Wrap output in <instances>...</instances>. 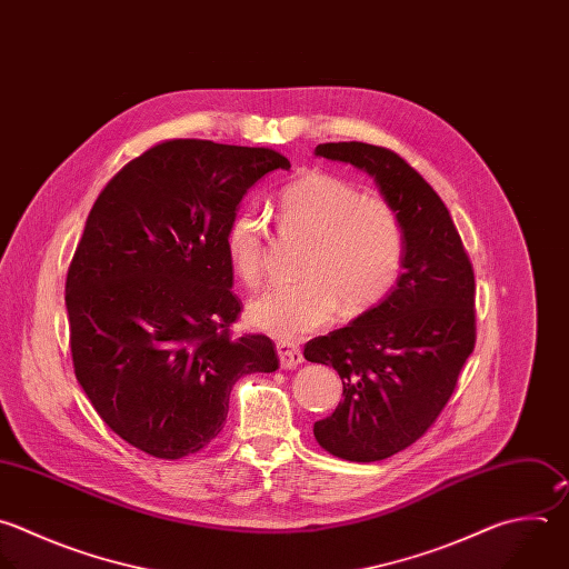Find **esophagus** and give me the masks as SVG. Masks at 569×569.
Here are the masks:
<instances>
[{
    "label": "esophagus",
    "mask_w": 569,
    "mask_h": 569,
    "mask_svg": "<svg viewBox=\"0 0 569 569\" xmlns=\"http://www.w3.org/2000/svg\"><path fill=\"white\" fill-rule=\"evenodd\" d=\"M277 352H279V361H281L283 368H297L303 361V355H301L299 346H295L290 341H279Z\"/></svg>",
    "instance_id": "esophagus-1"
}]
</instances>
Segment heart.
<instances>
[{"label":"heart","mask_w":569,"mask_h":569,"mask_svg":"<svg viewBox=\"0 0 569 569\" xmlns=\"http://www.w3.org/2000/svg\"><path fill=\"white\" fill-rule=\"evenodd\" d=\"M277 217L286 234L308 241L299 268L303 281L259 295L248 306L252 326L297 341L328 326L339 303L346 315H359L396 288L407 241L400 212L387 199L312 169L281 189ZM268 239V223L252 208L228 226L230 266L248 288L263 277Z\"/></svg>","instance_id":"obj_1"}]
</instances>
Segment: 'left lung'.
<instances>
[{
	"label": "left lung",
	"instance_id": "8db88e82",
	"mask_svg": "<svg viewBox=\"0 0 569 569\" xmlns=\"http://www.w3.org/2000/svg\"><path fill=\"white\" fill-rule=\"evenodd\" d=\"M315 153L372 176L405 226V272L391 295L303 348L343 385L335 413L315 422L317 442L337 458L375 462L420 440L447 407L476 346L473 268L447 206L396 151L323 142Z\"/></svg>",
	"mask_w": 569,
	"mask_h": 569
}]
</instances>
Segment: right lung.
<instances>
[{
    "label": "right lung",
    "instance_id": "add662e5",
    "mask_svg": "<svg viewBox=\"0 0 569 569\" xmlns=\"http://www.w3.org/2000/svg\"><path fill=\"white\" fill-rule=\"evenodd\" d=\"M290 160L178 138L127 162L93 203L67 274L71 357L89 402L131 447L178 460L223 429L232 387L279 368L241 315L226 232L248 189Z\"/></svg>",
    "mask_w": 569,
    "mask_h": 569
}]
</instances>
